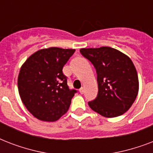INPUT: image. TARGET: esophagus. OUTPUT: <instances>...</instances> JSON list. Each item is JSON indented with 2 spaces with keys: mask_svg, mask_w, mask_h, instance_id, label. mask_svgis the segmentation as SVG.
<instances>
[{
  "mask_svg": "<svg viewBox=\"0 0 153 153\" xmlns=\"http://www.w3.org/2000/svg\"><path fill=\"white\" fill-rule=\"evenodd\" d=\"M79 93L81 94H82L84 93V88H83V87H82V88L79 89Z\"/></svg>",
  "mask_w": 153,
  "mask_h": 153,
  "instance_id": "34e87169",
  "label": "esophagus"
}]
</instances>
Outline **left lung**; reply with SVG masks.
<instances>
[{
	"instance_id": "1",
	"label": "left lung",
	"mask_w": 153,
	"mask_h": 153,
	"mask_svg": "<svg viewBox=\"0 0 153 153\" xmlns=\"http://www.w3.org/2000/svg\"><path fill=\"white\" fill-rule=\"evenodd\" d=\"M80 52L91 61L97 72L98 93L89 106L105 117L126 113L135 101L139 90L138 76L129 58L109 47L82 48Z\"/></svg>"
}]
</instances>
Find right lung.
I'll list each match as a JSON object with an SVG mask.
<instances>
[{
    "mask_svg": "<svg viewBox=\"0 0 153 153\" xmlns=\"http://www.w3.org/2000/svg\"><path fill=\"white\" fill-rule=\"evenodd\" d=\"M74 51L59 48L41 49L22 65L18 91L25 107L37 119L55 121L69 109L77 91L69 89L62 68Z\"/></svg>",
    "mask_w": 153,
    "mask_h": 153,
    "instance_id": "add662e5",
    "label": "right lung"
}]
</instances>
